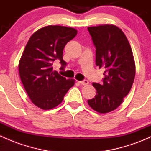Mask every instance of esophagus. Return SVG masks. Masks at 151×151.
Returning <instances> with one entry per match:
<instances>
[{"label":"esophagus","mask_w":151,"mask_h":151,"mask_svg":"<svg viewBox=\"0 0 151 151\" xmlns=\"http://www.w3.org/2000/svg\"><path fill=\"white\" fill-rule=\"evenodd\" d=\"M80 83L83 85H88L89 82H88V80H83V81H80Z\"/></svg>","instance_id":"1"}]
</instances>
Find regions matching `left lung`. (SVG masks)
Segmentation results:
<instances>
[{"instance_id":"obj_1","label":"left lung","mask_w":151,"mask_h":151,"mask_svg":"<svg viewBox=\"0 0 151 151\" xmlns=\"http://www.w3.org/2000/svg\"><path fill=\"white\" fill-rule=\"evenodd\" d=\"M96 47V65L104 68L102 84L93 83L95 98L88 100L89 106L99 113L115 110L132 88L135 77V62L126 35L116 25L88 27Z\"/></svg>"}]
</instances>
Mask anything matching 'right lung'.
Masks as SVG:
<instances>
[{
    "mask_svg": "<svg viewBox=\"0 0 151 151\" xmlns=\"http://www.w3.org/2000/svg\"><path fill=\"white\" fill-rule=\"evenodd\" d=\"M77 30L60 25L39 29L29 39L19 62V74L32 102L45 110L53 109L63 101L75 80L66 79L53 71L52 62L59 59L63 66V50L74 39Z\"/></svg>",
    "mask_w": 151,
    "mask_h": 151,
    "instance_id": "right-lung-1",
    "label": "right lung"
}]
</instances>
